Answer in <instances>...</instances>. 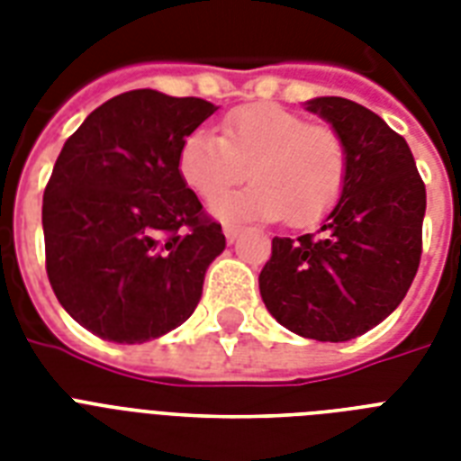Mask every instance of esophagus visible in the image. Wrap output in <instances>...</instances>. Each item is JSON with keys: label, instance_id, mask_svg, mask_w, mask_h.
I'll use <instances>...</instances> for the list:
<instances>
[{"label": "esophagus", "instance_id": "34e87169", "mask_svg": "<svg viewBox=\"0 0 461 461\" xmlns=\"http://www.w3.org/2000/svg\"><path fill=\"white\" fill-rule=\"evenodd\" d=\"M239 234H241L239 224H224V237H227V241H237Z\"/></svg>", "mask_w": 461, "mask_h": 461}]
</instances>
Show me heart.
<instances>
[{"instance_id":"obj_1","label":"heart","mask_w":461,"mask_h":461,"mask_svg":"<svg viewBox=\"0 0 461 461\" xmlns=\"http://www.w3.org/2000/svg\"><path fill=\"white\" fill-rule=\"evenodd\" d=\"M254 184L223 194L245 176ZM349 158L342 136L280 104H246L230 112L222 136L194 131L179 150V174L220 220H277L294 227L318 222L335 208Z\"/></svg>"}]
</instances>
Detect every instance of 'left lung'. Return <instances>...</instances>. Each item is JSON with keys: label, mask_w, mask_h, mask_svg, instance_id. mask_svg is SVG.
<instances>
[{"label": "left lung", "mask_w": 461, "mask_h": 461, "mask_svg": "<svg viewBox=\"0 0 461 461\" xmlns=\"http://www.w3.org/2000/svg\"><path fill=\"white\" fill-rule=\"evenodd\" d=\"M306 110L342 136L347 181L318 234L273 239L260 296L296 335L347 342L407 296L421 260L426 186L407 140L375 112L347 97H315Z\"/></svg>", "instance_id": "obj_1"}]
</instances>
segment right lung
Returning a JSON list of instances; mask_svg holds the SVG:
<instances>
[{"label":"right lung","mask_w":461,"mask_h":461,"mask_svg":"<svg viewBox=\"0 0 461 461\" xmlns=\"http://www.w3.org/2000/svg\"><path fill=\"white\" fill-rule=\"evenodd\" d=\"M215 110L201 97L129 90L61 148L42 195L47 277L93 335L148 342L201 302L224 234L181 179L179 150Z\"/></svg>","instance_id":"add662e5"}]
</instances>
